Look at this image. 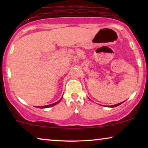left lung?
<instances>
[{"label":"left lung","mask_w":148,"mask_h":148,"mask_svg":"<svg viewBox=\"0 0 148 148\" xmlns=\"http://www.w3.org/2000/svg\"><path fill=\"white\" fill-rule=\"evenodd\" d=\"M125 102V101H124ZM124 102H121V103H119V104H114V105H112V106H110L109 107H110V108H113V107H116V106H119V105L120 104H122V103H123Z\"/></svg>","instance_id":"left-lung-1"}]
</instances>
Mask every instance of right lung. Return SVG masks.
Masks as SVG:
<instances>
[{
    "label": "right lung",
    "mask_w": 148,
    "mask_h": 148,
    "mask_svg": "<svg viewBox=\"0 0 148 148\" xmlns=\"http://www.w3.org/2000/svg\"><path fill=\"white\" fill-rule=\"evenodd\" d=\"M62 98H60V100L58 101V102H56L55 103H53V104H49V105H46V106H38V108H49V107L53 106H54V105H56V104H58V103H59L60 102V100H62Z\"/></svg>",
    "instance_id": "right-lung-1"
}]
</instances>
